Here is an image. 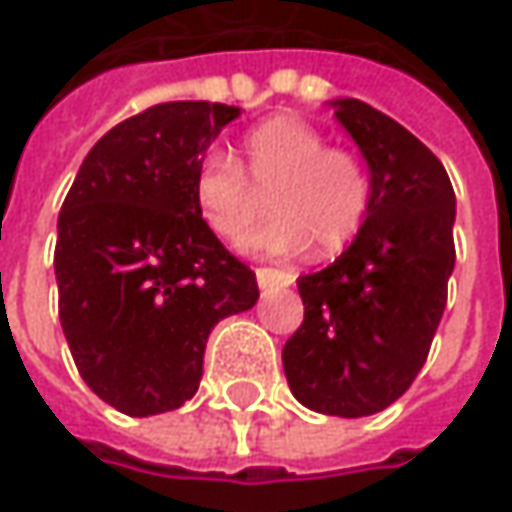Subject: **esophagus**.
I'll return each mask as SVG.
<instances>
[{
	"label": "esophagus",
	"mask_w": 512,
	"mask_h": 512,
	"mask_svg": "<svg viewBox=\"0 0 512 512\" xmlns=\"http://www.w3.org/2000/svg\"><path fill=\"white\" fill-rule=\"evenodd\" d=\"M294 273L291 270H279V268H256V282L259 288H288L294 285Z\"/></svg>",
	"instance_id": "34e87169"
}]
</instances>
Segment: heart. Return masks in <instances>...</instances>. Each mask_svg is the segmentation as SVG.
Returning <instances> with one entry per match:
<instances>
[{"mask_svg":"<svg viewBox=\"0 0 512 512\" xmlns=\"http://www.w3.org/2000/svg\"><path fill=\"white\" fill-rule=\"evenodd\" d=\"M242 166L210 152L192 181L198 213L224 242H236L261 220L271 195L280 216L239 242L242 250L291 256L314 244L328 256L343 250L366 221L369 169L354 152L328 146L320 129L299 117L279 115L253 126L242 138Z\"/></svg>","mask_w":512,"mask_h":512,"instance_id":"heart-1","label":"heart"}]
</instances>
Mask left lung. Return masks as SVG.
<instances>
[{"instance_id": "left-lung-1", "label": "left lung", "mask_w": 512, "mask_h": 512, "mask_svg": "<svg viewBox=\"0 0 512 512\" xmlns=\"http://www.w3.org/2000/svg\"><path fill=\"white\" fill-rule=\"evenodd\" d=\"M331 106L369 164L371 204L343 256L296 279L305 320L282 366L302 406L366 418L426 363L455 268V192L444 164L397 120L354 97Z\"/></svg>"}]
</instances>
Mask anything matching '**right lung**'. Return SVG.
<instances>
[{
	"instance_id": "add662e5",
	"label": "right lung",
	"mask_w": 512,
	"mask_h": 512,
	"mask_svg": "<svg viewBox=\"0 0 512 512\" xmlns=\"http://www.w3.org/2000/svg\"><path fill=\"white\" fill-rule=\"evenodd\" d=\"M239 117L158 103L91 146L57 221L54 273L74 366L117 412L146 418L198 392L216 322L256 305V273L195 207L207 146Z\"/></svg>"
}]
</instances>
